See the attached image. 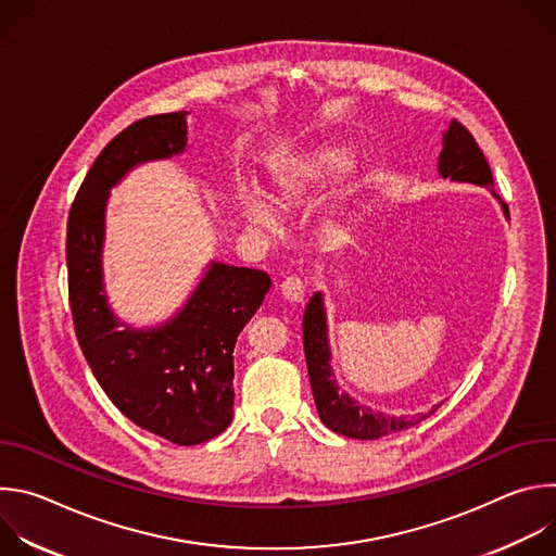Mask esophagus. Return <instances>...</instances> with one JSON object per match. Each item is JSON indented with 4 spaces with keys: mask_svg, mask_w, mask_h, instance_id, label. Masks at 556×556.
<instances>
[{
    "mask_svg": "<svg viewBox=\"0 0 556 556\" xmlns=\"http://www.w3.org/2000/svg\"><path fill=\"white\" fill-rule=\"evenodd\" d=\"M281 294H283L290 303H301L303 296H305V283H303V279H299V277H288V279H283V283H281Z\"/></svg>",
    "mask_w": 556,
    "mask_h": 556,
    "instance_id": "1",
    "label": "esophagus"
}]
</instances>
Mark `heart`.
Here are the masks:
<instances>
[{
	"mask_svg": "<svg viewBox=\"0 0 556 556\" xmlns=\"http://www.w3.org/2000/svg\"><path fill=\"white\" fill-rule=\"evenodd\" d=\"M352 151L339 142H324L307 151L275 153L268 161L273 202L283 211L301 206L337 185L352 169ZM235 202L251 228L275 230L279 226L277 208L257 185H237Z\"/></svg>",
	"mask_w": 556,
	"mask_h": 556,
	"instance_id": "obj_1",
	"label": "heart"
}]
</instances>
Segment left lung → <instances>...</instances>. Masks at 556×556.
<instances>
[{"label": "left lung", "instance_id": "left-lung-1", "mask_svg": "<svg viewBox=\"0 0 556 556\" xmlns=\"http://www.w3.org/2000/svg\"><path fill=\"white\" fill-rule=\"evenodd\" d=\"M438 176L444 180L448 178L451 182H468L489 189L491 195L500 202L504 217L508 219V206L493 189V174L484 153L480 151L475 138L468 134V129L457 121H451L448 129H444L442 134ZM303 352L316 412H319L321 422L334 433L354 440H376L389 433H399L409 427H416L440 407L435 405L431 412H420L416 416H393L378 409L374 412L367 405H358L348 391H343L332 369L328 309L321 290L314 292L305 305Z\"/></svg>", "mask_w": 556, "mask_h": 556}]
</instances>
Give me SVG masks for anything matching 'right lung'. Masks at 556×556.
<instances>
[{
  "instance_id": "1",
  "label": "right lung",
  "mask_w": 556,
  "mask_h": 556,
  "mask_svg": "<svg viewBox=\"0 0 556 556\" xmlns=\"http://www.w3.org/2000/svg\"><path fill=\"white\" fill-rule=\"evenodd\" d=\"M187 144V112L123 129L76 193L65 249L74 330L94 378L134 425L182 446L230 425L232 350L273 283L264 270L211 260L169 319L138 328L114 312L103 268L112 189L136 167L169 161Z\"/></svg>"
}]
</instances>
